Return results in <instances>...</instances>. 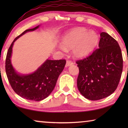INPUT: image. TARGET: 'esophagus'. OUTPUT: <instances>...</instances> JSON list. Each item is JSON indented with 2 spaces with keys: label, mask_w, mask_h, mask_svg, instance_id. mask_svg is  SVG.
Listing matches in <instances>:
<instances>
[{
  "label": "esophagus",
  "mask_w": 128,
  "mask_h": 128,
  "mask_svg": "<svg viewBox=\"0 0 128 128\" xmlns=\"http://www.w3.org/2000/svg\"><path fill=\"white\" fill-rule=\"evenodd\" d=\"M73 64V62L72 61H69V60H68V61H66V66H72V65Z\"/></svg>",
  "instance_id": "34e87169"
}]
</instances>
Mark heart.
<instances>
[{
	"mask_svg": "<svg viewBox=\"0 0 128 128\" xmlns=\"http://www.w3.org/2000/svg\"><path fill=\"white\" fill-rule=\"evenodd\" d=\"M98 34L94 30L85 28H74L62 36V44L59 46L61 50L72 48V54L76 58L87 56L93 51L99 42Z\"/></svg>",
	"mask_w": 128,
	"mask_h": 128,
	"instance_id": "obj_1",
	"label": "heart"
}]
</instances>
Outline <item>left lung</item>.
I'll use <instances>...</instances> for the list:
<instances>
[{"instance_id":"left-lung-1","label":"left lung","mask_w":128,"mask_h":128,"mask_svg":"<svg viewBox=\"0 0 128 128\" xmlns=\"http://www.w3.org/2000/svg\"><path fill=\"white\" fill-rule=\"evenodd\" d=\"M76 63L77 88L85 98L99 100L115 91L122 74V56L118 42L108 33L102 32L99 48Z\"/></svg>"}]
</instances>
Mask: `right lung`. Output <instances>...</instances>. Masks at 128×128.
<instances>
[{"mask_svg":"<svg viewBox=\"0 0 128 128\" xmlns=\"http://www.w3.org/2000/svg\"><path fill=\"white\" fill-rule=\"evenodd\" d=\"M40 25L26 30L14 39L8 49L6 60V71L13 90L22 98L33 101L46 98L55 87L56 82L66 64V60L47 59L36 71L29 74H21L16 71L11 62L12 48L17 39L27 32L38 29Z\"/></svg>","mask_w":128,"mask_h":128,"instance_id":"obj_1","label":"right lung"}]
</instances>
